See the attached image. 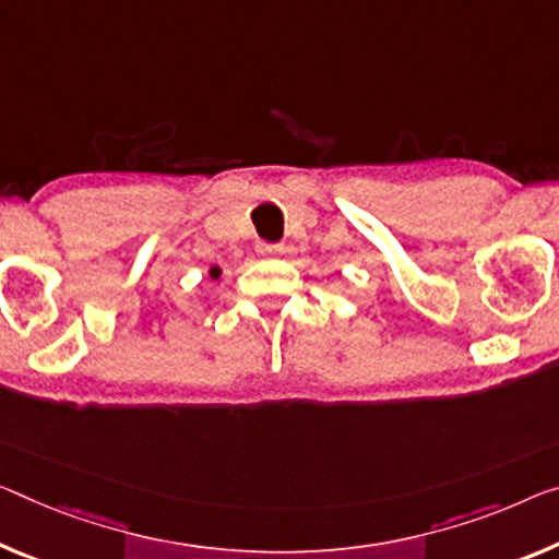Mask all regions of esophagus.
I'll return each instance as SVG.
<instances>
[{
  "label": "esophagus",
  "mask_w": 559,
  "mask_h": 559,
  "mask_svg": "<svg viewBox=\"0 0 559 559\" xmlns=\"http://www.w3.org/2000/svg\"><path fill=\"white\" fill-rule=\"evenodd\" d=\"M257 252H260V254H282V252H285V247H282V245H270V242H260V245H257Z\"/></svg>",
  "instance_id": "1"
}]
</instances>
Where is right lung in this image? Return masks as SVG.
<instances>
[{"mask_svg":"<svg viewBox=\"0 0 559 559\" xmlns=\"http://www.w3.org/2000/svg\"><path fill=\"white\" fill-rule=\"evenodd\" d=\"M210 277L217 280V277H219V267H212V270H210Z\"/></svg>","mask_w":559,"mask_h":559,"instance_id":"obj_1","label":"right lung"}]
</instances>
